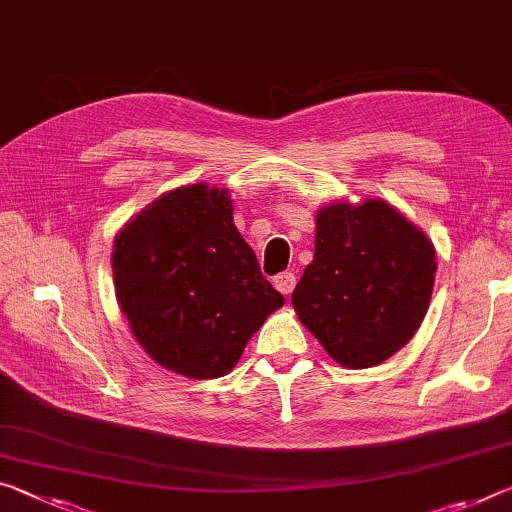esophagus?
<instances>
[{
    "mask_svg": "<svg viewBox=\"0 0 512 512\" xmlns=\"http://www.w3.org/2000/svg\"><path fill=\"white\" fill-rule=\"evenodd\" d=\"M273 285H275V289L280 291V294H291V291H294V287H296V275L294 273H280V275H275L273 278Z\"/></svg>",
    "mask_w": 512,
    "mask_h": 512,
    "instance_id": "34e87169",
    "label": "esophagus"
}]
</instances>
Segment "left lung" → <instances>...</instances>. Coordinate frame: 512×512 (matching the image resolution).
Here are the masks:
<instances>
[{
	"label": "left lung",
	"mask_w": 512,
	"mask_h": 512,
	"mask_svg": "<svg viewBox=\"0 0 512 512\" xmlns=\"http://www.w3.org/2000/svg\"><path fill=\"white\" fill-rule=\"evenodd\" d=\"M435 248L385 200L316 212L314 259L291 294L303 326L348 369H369L410 342L431 303Z\"/></svg>",
	"instance_id": "1"
}]
</instances>
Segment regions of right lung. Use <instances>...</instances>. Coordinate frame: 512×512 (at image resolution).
Returning a JSON list of instances; mask_svg holds the SVG:
<instances>
[{
	"label": "right lung",
	"instance_id": "1",
	"mask_svg": "<svg viewBox=\"0 0 512 512\" xmlns=\"http://www.w3.org/2000/svg\"><path fill=\"white\" fill-rule=\"evenodd\" d=\"M113 285L136 342L168 371L221 378L285 298L234 227L225 189L180 186L113 241Z\"/></svg>",
	"mask_w": 512,
	"mask_h": 512
}]
</instances>
